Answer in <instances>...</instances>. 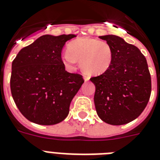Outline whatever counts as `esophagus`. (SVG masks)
Here are the masks:
<instances>
[{
    "label": "esophagus",
    "mask_w": 160,
    "mask_h": 160,
    "mask_svg": "<svg viewBox=\"0 0 160 160\" xmlns=\"http://www.w3.org/2000/svg\"><path fill=\"white\" fill-rule=\"evenodd\" d=\"M84 80H85V81H88V80H89V76H87V75H84Z\"/></svg>",
    "instance_id": "34e87169"
}]
</instances>
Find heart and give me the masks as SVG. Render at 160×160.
<instances>
[{
	"mask_svg": "<svg viewBox=\"0 0 160 160\" xmlns=\"http://www.w3.org/2000/svg\"><path fill=\"white\" fill-rule=\"evenodd\" d=\"M68 51L62 54L67 67L74 68L80 62L81 69L88 75H100L109 69L113 59V51L106 41L95 38L76 39L70 42Z\"/></svg>",
	"mask_w": 160,
	"mask_h": 160,
	"instance_id": "b5f03b06",
	"label": "heart"
}]
</instances>
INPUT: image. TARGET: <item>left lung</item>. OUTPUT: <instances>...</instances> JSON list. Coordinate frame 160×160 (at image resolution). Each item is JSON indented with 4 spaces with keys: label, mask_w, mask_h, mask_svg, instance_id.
I'll use <instances>...</instances> for the list:
<instances>
[{
    "label": "left lung",
    "mask_w": 160,
    "mask_h": 160,
    "mask_svg": "<svg viewBox=\"0 0 160 160\" xmlns=\"http://www.w3.org/2000/svg\"><path fill=\"white\" fill-rule=\"evenodd\" d=\"M111 45L113 59L109 69L91 77L94 103L102 121L122 125L142 114L151 92V78L146 58L138 47L114 35L99 37Z\"/></svg>",
    "instance_id": "1"
}]
</instances>
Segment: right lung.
Returning a JSON list of instances; mask_svg holds the SVG:
<instances>
[{
    "label": "right lung",
    "mask_w": 160,
    "mask_h": 160,
    "mask_svg": "<svg viewBox=\"0 0 160 160\" xmlns=\"http://www.w3.org/2000/svg\"><path fill=\"white\" fill-rule=\"evenodd\" d=\"M76 35H45L18 52L12 62L10 89L24 117L41 125H53L68 115L71 102L84 83L69 73L62 60L65 43Z\"/></svg>",
    "instance_id": "obj_1"
}]
</instances>
